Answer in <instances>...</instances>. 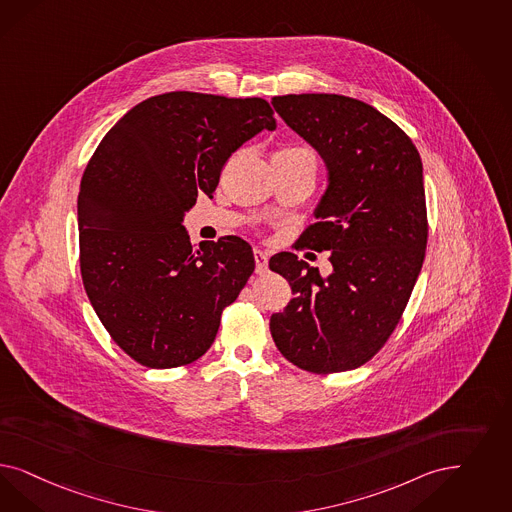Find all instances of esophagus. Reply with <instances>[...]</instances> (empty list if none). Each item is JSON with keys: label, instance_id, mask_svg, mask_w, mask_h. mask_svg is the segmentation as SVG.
I'll list each match as a JSON object with an SVG mask.
<instances>
[{"label": "esophagus", "instance_id": "esophagus-1", "mask_svg": "<svg viewBox=\"0 0 512 512\" xmlns=\"http://www.w3.org/2000/svg\"><path fill=\"white\" fill-rule=\"evenodd\" d=\"M253 257H255V270H257V274H266V270H268V253L261 251V249H255Z\"/></svg>", "mask_w": 512, "mask_h": 512}]
</instances>
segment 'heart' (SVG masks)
<instances>
[{"mask_svg": "<svg viewBox=\"0 0 512 512\" xmlns=\"http://www.w3.org/2000/svg\"><path fill=\"white\" fill-rule=\"evenodd\" d=\"M304 159H314V153L310 151V149H306V147H300V145H287V147H282V149H278L276 153H274V160H304Z\"/></svg>", "mask_w": 512, "mask_h": 512, "instance_id": "obj_1", "label": "heart"}]
</instances>
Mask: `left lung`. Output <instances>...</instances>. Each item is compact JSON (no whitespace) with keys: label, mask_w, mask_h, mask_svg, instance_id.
<instances>
[{"label":"left lung","mask_w":512,"mask_h":512,"mask_svg":"<svg viewBox=\"0 0 512 512\" xmlns=\"http://www.w3.org/2000/svg\"><path fill=\"white\" fill-rule=\"evenodd\" d=\"M272 106L327 164L321 221L300 242L331 251L333 270L321 278L295 253L274 255L270 270L289 282L293 299L272 314L270 333L302 371H352L386 346L422 270L429 234L422 159L397 124L355 98L285 94Z\"/></svg>","instance_id":"8db88e82"}]
</instances>
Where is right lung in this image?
Here are the masks:
<instances>
[{
  "mask_svg": "<svg viewBox=\"0 0 512 512\" xmlns=\"http://www.w3.org/2000/svg\"><path fill=\"white\" fill-rule=\"evenodd\" d=\"M265 128L276 121L263 98L176 90L132 107L92 153L77 200L81 278L113 342L143 367H183L208 352L253 274L242 238L194 249L181 217Z\"/></svg>",
  "mask_w": 512,
  "mask_h": 512,
  "instance_id": "obj_1",
  "label": "right lung"
}]
</instances>
